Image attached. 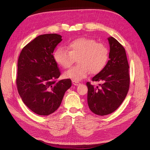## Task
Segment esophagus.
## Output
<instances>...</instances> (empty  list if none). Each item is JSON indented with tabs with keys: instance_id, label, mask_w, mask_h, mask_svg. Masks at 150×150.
<instances>
[{
	"instance_id": "1",
	"label": "esophagus",
	"mask_w": 150,
	"mask_h": 150,
	"mask_svg": "<svg viewBox=\"0 0 150 150\" xmlns=\"http://www.w3.org/2000/svg\"><path fill=\"white\" fill-rule=\"evenodd\" d=\"M72 83H73V84L75 85V86H78V85L80 84V83L76 82V81H72Z\"/></svg>"
}]
</instances>
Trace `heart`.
Masks as SVG:
<instances>
[{"label": "heart", "instance_id": "b5f03b06", "mask_svg": "<svg viewBox=\"0 0 150 150\" xmlns=\"http://www.w3.org/2000/svg\"><path fill=\"white\" fill-rule=\"evenodd\" d=\"M67 49L58 47L53 53L54 59L61 67L67 69L77 59L76 66L66 71L64 76L78 82L91 72L96 74L103 70L108 61L109 51L103 44L95 39L80 38L70 41Z\"/></svg>", "mask_w": 150, "mask_h": 150}]
</instances>
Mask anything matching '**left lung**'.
<instances>
[{"label":"left lung","mask_w":150,"mask_h":150,"mask_svg":"<svg viewBox=\"0 0 150 150\" xmlns=\"http://www.w3.org/2000/svg\"><path fill=\"white\" fill-rule=\"evenodd\" d=\"M108 39L109 60L105 67L92 78V81L103 84H99L100 88H95L89 82L86 83L89 108L99 115L115 111L122 103L129 88V67L124 47L112 36Z\"/></svg>","instance_id":"1"}]
</instances>
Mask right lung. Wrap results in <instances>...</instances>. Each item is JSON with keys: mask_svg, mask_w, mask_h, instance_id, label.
Here are the masks:
<instances>
[{"mask_svg": "<svg viewBox=\"0 0 150 150\" xmlns=\"http://www.w3.org/2000/svg\"><path fill=\"white\" fill-rule=\"evenodd\" d=\"M62 41L58 34L39 35L22 49L18 62L16 85L24 104L33 112L48 115L59 107L70 79L61 75L53 53Z\"/></svg>", "mask_w": 150, "mask_h": 150, "instance_id": "obj_1", "label": "right lung"}]
</instances>
